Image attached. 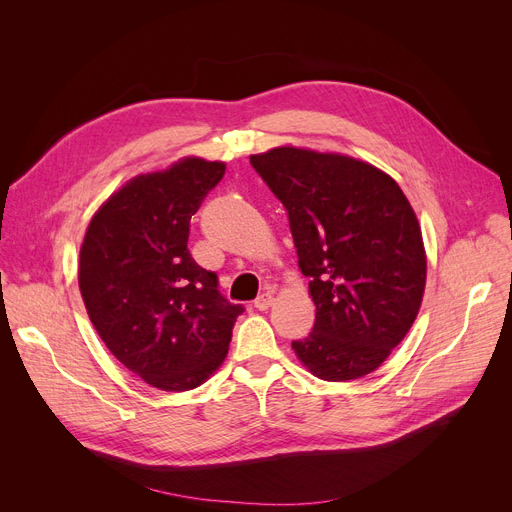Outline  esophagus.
Here are the masks:
<instances>
[{
  "mask_svg": "<svg viewBox=\"0 0 512 512\" xmlns=\"http://www.w3.org/2000/svg\"><path fill=\"white\" fill-rule=\"evenodd\" d=\"M272 305H274V294L272 292H263V294H259V297L255 299V307L259 311H267Z\"/></svg>",
  "mask_w": 512,
  "mask_h": 512,
  "instance_id": "1",
  "label": "esophagus"
}]
</instances>
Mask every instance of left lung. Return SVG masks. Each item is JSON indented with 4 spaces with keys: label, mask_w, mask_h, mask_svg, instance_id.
<instances>
[{
    "label": "left lung",
    "mask_w": 512,
    "mask_h": 512,
    "mask_svg": "<svg viewBox=\"0 0 512 512\" xmlns=\"http://www.w3.org/2000/svg\"><path fill=\"white\" fill-rule=\"evenodd\" d=\"M251 164L288 211L315 303L313 332L292 351L315 378L359 380L378 369L421 309L427 255L398 182L367 161L282 145Z\"/></svg>",
    "instance_id": "8db88e82"
}]
</instances>
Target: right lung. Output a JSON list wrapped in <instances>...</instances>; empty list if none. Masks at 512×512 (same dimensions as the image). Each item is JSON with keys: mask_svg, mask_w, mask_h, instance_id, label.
I'll return each instance as SVG.
<instances>
[{"mask_svg": "<svg viewBox=\"0 0 512 512\" xmlns=\"http://www.w3.org/2000/svg\"><path fill=\"white\" fill-rule=\"evenodd\" d=\"M224 172V161L188 155L130 178L95 211L80 245L78 288L91 324L157 390L205 384L242 313L186 249L188 224Z\"/></svg>", "mask_w": 512, "mask_h": 512, "instance_id": "obj_1", "label": "right lung"}]
</instances>
